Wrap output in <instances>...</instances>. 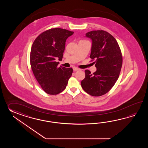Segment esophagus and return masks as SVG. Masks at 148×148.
<instances>
[{
  "label": "esophagus",
  "instance_id": "esophagus-1",
  "mask_svg": "<svg viewBox=\"0 0 148 148\" xmlns=\"http://www.w3.org/2000/svg\"><path fill=\"white\" fill-rule=\"evenodd\" d=\"M73 71H78V70H79V69L78 68H76V67H73Z\"/></svg>",
  "mask_w": 148,
  "mask_h": 148
}]
</instances>
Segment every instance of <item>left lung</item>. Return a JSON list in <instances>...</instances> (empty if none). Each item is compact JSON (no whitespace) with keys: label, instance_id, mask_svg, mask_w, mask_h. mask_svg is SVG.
<instances>
[{"label":"left lung","instance_id":"8db88e82","mask_svg":"<svg viewBox=\"0 0 148 148\" xmlns=\"http://www.w3.org/2000/svg\"><path fill=\"white\" fill-rule=\"evenodd\" d=\"M86 36L92 40L90 58L95 59L97 70L91 74L86 70L81 85L88 94L101 96L110 91L119 78L123 62L121 51L116 39L107 32L92 31Z\"/></svg>","mask_w":148,"mask_h":148}]
</instances>
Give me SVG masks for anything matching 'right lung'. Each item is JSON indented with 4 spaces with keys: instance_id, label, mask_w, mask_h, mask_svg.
I'll return each mask as SVG.
<instances>
[{
    "instance_id": "obj_1",
    "label": "right lung",
    "mask_w": 148,
    "mask_h": 148,
    "mask_svg": "<svg viewBox=\"0 0 148 148\" xmlns=\"http://www.w3.org/2000/svg\"><path fill=\"white\" fill-rule=\"evenodd\" d=\"M73 32L60 28H51L39 35L32 46V70L41 88L48 94L57 95L66 88L73 73L71 68L58 67L62 60L67 38Z\"/></svg>"
}]
</instances>
